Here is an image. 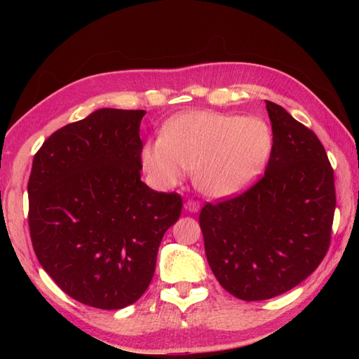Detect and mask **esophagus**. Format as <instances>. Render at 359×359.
<instances>
[{"label":"esophagus","mask_w":359,"mask_h":359,"mask_svg":"<svg viewBox=\"0 0 359 359\" xmlns=\"http://www.w3.org/2000/svg\"><path fill=\"white\" fill-rule=\"evenodd\" d=\"M184 208H186V211H189V212H198L199 208H201V205L196 201L189 199L186 203H184Z\"/></svg>","instance_id":"1"}]
</instances>
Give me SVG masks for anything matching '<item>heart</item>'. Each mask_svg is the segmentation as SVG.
Segmentation results:
<instances>
[{
  "mask_svg": "<svg viewBox=\"0 0 359 359\" xmlns=\"http://www.w3.org/2000/svg\"><path fill=\"white\" fill-rule=\"evenodd\" d=\"M273 147L262 118L193 111L147 140L142 163L158 187L178 184L193 170L196 187L212 198L244 190L262 172Z\"/></svg>",
  "mask_w": 359,
  "mask_h": 359,
  "instance_id": "b5f03b06",
  "label": "heart"
}]
</instances>
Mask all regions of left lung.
Segmentation results:
<instances>
[{
	"label": "left lung",
	"mask_w": 359,
	"mask_h": 359,
	"mask_svg": "<svg viewBox=\"0 0 359 359\" xmlns=\"http://www.w3.org/2000/svg\"><path fill=\"white\" fill-rule=\"evenodd\" d=\"M273 147L252 187L199 214L205 253L219 283L233 297L281 295L319 266L331 243L334 170L310 128L268 102Z\"/></svg>",
	"instance_id": "obj_1"
}]
</instances>
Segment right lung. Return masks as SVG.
I'll list each match as a JSON object with an SVG mask.
<instances>
[{
  "label": "right lung",
  "mask_w": 359,
  "mask_h": 359,
  "mask_svg": "<svg viewBox=\"0 0 359 359\" xmlns=\"http://www.w3.org/2000/svg\"><path fill=\"white\" fill-rule=\"evenodd\" d=\"M145 114L95 111L52 133L32 160V248L58 287L85 306L118 310L142 297L161 238L181 215L178 193L140 181Z\"/></svg>",
  "instance_id": "right-lung-1"
}]
</instances>
